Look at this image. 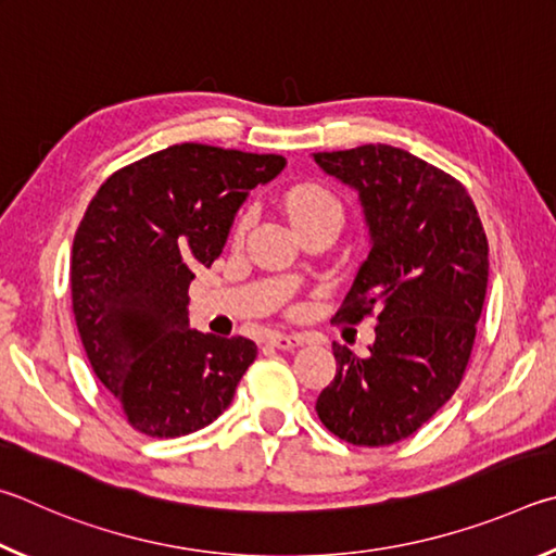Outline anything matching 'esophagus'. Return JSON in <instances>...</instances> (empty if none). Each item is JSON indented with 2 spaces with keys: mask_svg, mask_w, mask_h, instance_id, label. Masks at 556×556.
Here are the masks:
<instances>
[{
  "mask_svg": "<svg viewBox=\"0 0 556 556\" xmlns=\"http://www.w3.org/2000/svg\"><path fill=\"white\" fill-rule=\"evenodd\" d=\"M307 342L305 334H273L270 344L276 349H283V352H290V349L303 346Z\"/></svg>",
  "mask_w": 556,
  "mask_h": 556,
  "instance_id": "1",
  "label": "esophagus"
}]
</instances>
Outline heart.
<instances>
[{
  "mask_svg": "<svg viewBox=\"0 0 556 556\" xmlns=\"http://www.w3.org/2000/svg\"><path fill=\"white\" fill-rule=\"evenodd\" d=\"M283 204L290 222H293L295 227L309 222H337L339 227H342L344 222L342 200H339L332 190L323 188V185H315V182L295 185V188H290L286 192ZM247 227H249V214H241L237 227H233V241H239L243 237Z\"/></svg>",
  "mask_w": 556,
  "mask_h": 556,
  "instance_id": "heart-1",
  "label": "heart"
}]
</instances>
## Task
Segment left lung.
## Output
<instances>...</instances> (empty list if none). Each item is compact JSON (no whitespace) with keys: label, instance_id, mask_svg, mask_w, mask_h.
I'll use <instances>...</instances> for the list:
<instances>
[{"label":"left lung","instance_id":"left-lung-1","mask_svg":"<svg viewBox=\"0 0 556 556\" xmlns=\"http://www.w3.org/2000/svg\"><path fill=\"white\" fill-rule=\"evenodd\" d=\"M315 161L358 190L371 231L334 323L378 319L366 358L332 346L337 376L315 410L349 444H395L462 383L489 286V239L464 185L413 153L366 143Z\"/></svg>","mask_w":556,"mask_h":556}]
</instances>
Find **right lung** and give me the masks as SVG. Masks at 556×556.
<instances>
[{
  "instance_id": "obj_1",
  "label": "right lung",
  "mask_w": 556,
  "mask_h": 556,
  "mask_svg": "<svg viewBox=\"0 0 556 556\" xmlns=\"http://www.w3.org/2000/svg\"><path fill=\"white\" fill-rule=\"evenodd\" d=\"M276 153L175 143L102 182L75 231L73 315L87 362L136 432L173 440L217 420L256 358L247 337L188 327V288L219 258Z\"/></svg>"
}]
</instances>
